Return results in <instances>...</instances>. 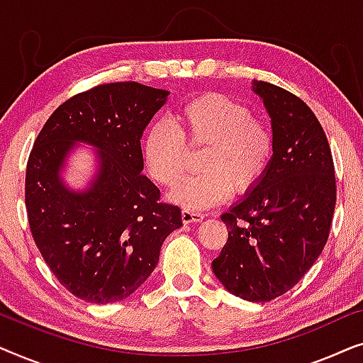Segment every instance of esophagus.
Masks as SVG:
<instances>
[{"label": "esophagus", "instance_id": "esophagus-1", "mask_svg": "<svg viewBox=\"0 0 363 363\" xmlns=\"http://www.w3.org/2000/svg\"><path fill=\"white\" fill-rule=\"evenodd\" d=\"M203 218H205V215L200 211H193V210H188V208H183L182 210V220L183 223H200Z\"/></svg>", "mask_w": 363, "mask_h": 363}]
</instances>
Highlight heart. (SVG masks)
I'll return each instance as SVG.
<instances>
[{"instance_id": "1", "label": "heart", "mask_w": 363, "mask_h": 363, "mask_svg": "<svg viewBox=\"0 0 363 363\" xmlns=\"http://www.w3.org/2000/svg\"><path fill=\"white\" fill-rule=\"evenodd\" d=\"M205 147L201 173L177 188L172 200L188 210L218 205L233 193L255 188L269 170L276 152L271 123L251 116L245 104L223 94L208 92L182 104L172 121L155 122L142 142L152 178L173 188L186 170L188 147Z\"/></svg>"}]
</instances>
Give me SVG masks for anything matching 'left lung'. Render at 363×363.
Segmentation results:
<instances>
[{"label": "left lung", "instance_id": "8db88e82", "mask_svg": "<svg viewBox=\"0 0 363 363\" xmlns=\"http://www.w3.org/2000/svg\"><path fill=\"white\" fill-rule=\"evenodd\" d=\"M252 91L271 116L274 158L255 190L221 215L228 241L211 267L231 294L267 302L292 289L324 250L337 186L329 140L309 106L264 81Z\"/></svg>", "mask_w": 363, "mask_h": 363}]
</instances>
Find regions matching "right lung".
<instances>
[{"label":"right lung","instance_id":"add662e5","mask_svg":"<svg viewBox=\"0 0 363 363\" xmlns=\"http://www.w3.org/2000/svg\"><path fill=\"white\" fill-rule=\"evenodd\" d=\"M168 92L138 82L101 84L62 102L28 158V221L49 269L69 292L108 304L135 292L155 269L182 210L160 201L142 175V133ZM76 141L99 150L101 168L84 194L62 185L58 170Z\"/></svg>","mask_w":363,"mask_h":363}]
</instances>
